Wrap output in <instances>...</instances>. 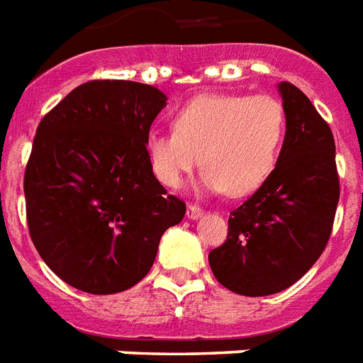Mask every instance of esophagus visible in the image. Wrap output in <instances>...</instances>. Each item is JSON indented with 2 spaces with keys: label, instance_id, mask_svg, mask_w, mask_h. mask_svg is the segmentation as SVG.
<instances>
[{
  "label": "esophagus",
  "instance_id": "esophagus-1",
  "mask_svg": "<svg viewBox=\"0 0 363 363\" xmlns=\"http://www.w3.org/2000/svg\"><path fill=\"white\" fill-rule=\"evenodd\" d=\"M203 215V209L199 205H187V211H186V217L189 220H197V218Z\"/></svg>",
  "mask_w": 363,
  "mask_h": 363
}]
</instances>
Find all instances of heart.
<instances>
[{"label": "heart", "instance_id": "b5f03b06", "mask_svg": "<svg viewBox=\"0 0 363 363\" xmlns=\"http://www.w3.org/2000/svg\"><path fill=\"white\" fill-rule=\"evenodd\" d=\"M285 109L272 95H199L174 117V133H152L146 156L162 186L177 189L201 162L199 187L242 197L276 168Z\"/></svg>", "mask_w": 363, "mask_h": 363}]
</instances>
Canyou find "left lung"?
I'll return each mask as SVG.
<instances>
[{
  "label": "left lung",
  "mask_w": 363,
  "mask_h": 363,
  "mask_svg": "<svg viewBox=\"0 0 363 363\" xmlns=\"http://www.w3.org/2000/svg\"><path fill=\"white\" fill-rule=\"evenodd\" d=\"M277 89L285 138L276 168L230 213L227 240L209 252L218 284L246 297L284 291L313 268L340 197L333 130L299 87L281 82Z\"/></svg>",
  "instance_id": "left-lung-1"
}]
</instances>
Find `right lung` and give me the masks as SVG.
I'll use <instances>...</instances> for the list:
<instances>
[{"label": "right lung", "mask_w": 363, "mask_h": 363, "mask_svg": "<svg viewBox=\"0 0 363 363\" xmlns=\"http://www.w3.org/2000/svg\"><path fill=\"white\" fill-rule=\"evenodd\" d=\"M168 97L127 79L82 84L45 115L25 169L35 248L79 291L111 295L150 272L186 203L160 186L146 140Z\"/></svg>", "instance_id": "add662e5"}]
</instances>
